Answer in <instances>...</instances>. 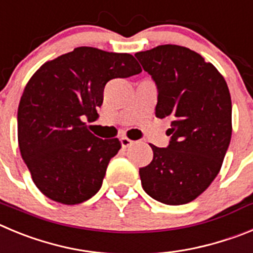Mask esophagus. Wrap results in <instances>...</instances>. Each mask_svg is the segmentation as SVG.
<instances>
[{"mask_svg":"<svg viewBox=\"0 0 253 253\" xmlns=\"http://www.w3.org/2000/svg\"><path fill=\"white\" fill-rule=\"evenodd\" d=\"M133 143V141L129 140L128 137H126V136H122L121 137V145L124 149H127V147H129Z\"/></svg>","mask_w":253,"mask_h":253,"instance_id":"obj_1","label":"esophagus"}]
</instances>
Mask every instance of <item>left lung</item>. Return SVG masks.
Here are the masks:
<instances>
[{"instance_id":"left-lung-1","label":"left lung","mask_w":253,"mask_h":253,"mask_svg":"<svg viewBox=\"0 0 253 253\" xmlns=\"http://www.w3.org/2000/svg\"><path fill=\"white\" fill-rule=\"evenodd\" d=\"M135 56L158 87L155 115L170 117L168 147H156L140 169L143 190L169 206L186 204L211 185L232 136L228 85L211 63L179 45H159Z\"/></svg>"}]
</instances>
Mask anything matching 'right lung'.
<instances>
[{"label":"right lung","instance_id":"right-lung-1","mask_svg":"<svg viewBox=\"0 0 253 253\" xmlns=\"http://www.w3.org/2000/svg\"><path fill=\"white\" fill-rule=\"evenodd\" d=\"M138 73L131 54L81 46L46 61L27 82L17 110L19 147L45 197L73 206L101 189L121 142L97 137L85 121L98 117L107 82Z\"/></svg>","mask_w":253,"mask_h":253}]
</instances>
